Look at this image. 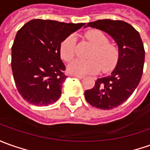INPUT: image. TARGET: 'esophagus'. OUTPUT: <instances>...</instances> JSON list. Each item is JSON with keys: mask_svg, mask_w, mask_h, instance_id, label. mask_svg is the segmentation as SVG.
<instances>
[{"mask_svg": "<svg viewBox=\"0 0 150 150\" xmlns=\"http://www.w3.org/2000/svg\"><path fill=\"white\" fill-rule=\"evenodd\" d=\"M72 76H74V77H76V78H78V79H83V75H72Z\"/></svg>", "mask_w": 150, "mask_h": 150, "instance_id": "34e87169", "label": "esophagus"}]
</instances>
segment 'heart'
<instances>
[{"label": "heart", "mask_w": 150, "mask_h": 150, "mask_svg": "<svg viewBox=\"0 0 150 150\" xmlns=\"http://www.w3.org/2000/svg\"><path fill=\"white\" fill-rule=\"evenodd\" d=\"M84 38L92 44L88 54V59H76L71 62L68 71L74 75L93 74L102 70L110 71L118 59V49L113 43L108 42L104 33L98 29H91L84 33ZM75 42L73 36L67 37L60 46V54L62 60L69 62L74 58Z\"/></svg>", "instance_id": "obj_1"}]
</instances>
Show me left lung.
I'll use <instances>...</instances> for the list:
<instances>
[{
	"label": "left lung",
	"mask_w": 150,
	"mask_h": 150,
	"mask_svg": "<svg viewBox=\"0 0 150 150\" xmlns=\"http://www.w3.org/2000/svg\"><path fill=\"white\" fill-rule=\"evenodd\" d=\"M87 26L107 33L117 44L118 61L113 71L97 79L93 88L84 92L91 106L112 109L130 98L140 81L145 53L143 42L138 31L125 21L99 19Z\"/></svg>",
	"instance_id": "8db88e82"
}]
</instances>
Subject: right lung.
Segmentation results:
<instances>
[{
    "instance_id": "obj_1",
    "label": "right lung",
    "mask_w": 150,
    "mask_h": 150,
    "mask_svg": "<svg viewBox=\"0 0 150 150\" xmlns=\"http://www.w3.org/2000/svg\"><path fill=\"white\" fill-rule=\"evenodd\" d=\"M84 24L37 19L17 32L11 50V68L16 88L24 100L38 107L58 100L67 79L60 46Z\"/></svg>"
}]
</instances>
